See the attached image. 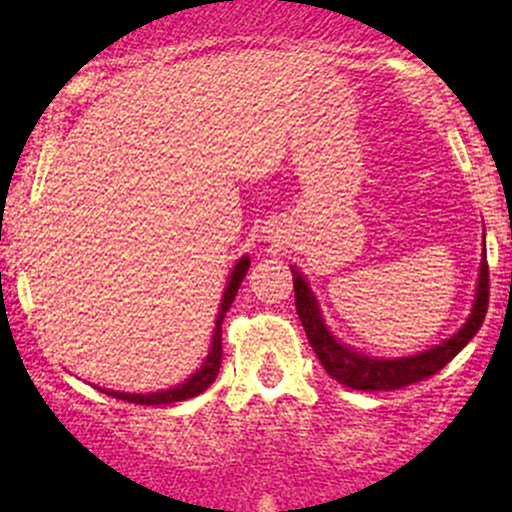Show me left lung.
I'll return each mask as SVG.
<instances>
[{
  "label": "left lung",
  "instance_id": "left-lung-1",
  "mask_svg": "<svg viewBox=\"0 0 512 512\" xmlns=\"http://www.w3.org/2000/svg\"><path fill=\"white\" fill-rule=\"evenodd\" d=\"M293 272V291H296V310L303 322V330L308 334V342L313 346L315 356L325 366L327 373L332 375L337 383H342L351 390H399L419 383V380L431 378L440 368H445L460 351L467 346L469 339L479 332L481 322L486 317V308H489V262H481L479 286H477V301H474V310L469 315L467 325L460 332L452 334L448 342L433 349L416 354L409 358H397V361H383V358H370L361 356L358 351H351L349 346L334 342V337L327 332L325 322L320 317V308H317L315 296L310 293L308 284L296 269Z\"/></svg>",
  "mask_w": 512,
  "mask_h": 512
}]
</instances>
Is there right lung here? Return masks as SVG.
<instances>
[{"mask_svg":"<svg viewBox=\"0 0 512 512\" xmlns=\"http://www.w3.org/2000/svg\"><path fill=\"white\" fill-rule=\"evenodd\" d=\"M248 267H250V257H243V260H240L236 267H233L231 281H228L226 293H223L219 317H216V330H214V342H211V351H209L207 361H204V366L199 368L197 373L192 375V378H187L185 383L178 385V387H173V390L151 392V395H127V392L103 390L105 395H113L117 399H125V402H132V404H146V407H154V404L182 402V399L197 397L199 392L207 390V387L216 380V375H219V368H221V356H223V349H221V322H223V317H226L228 308H231L233 298H236V293L240 289V284H243L245 274H248Z\"/></svg>","mask_w":512,"mask_h":512,"instance_id":"add662e5","label":"right lung"}]
</instances>
